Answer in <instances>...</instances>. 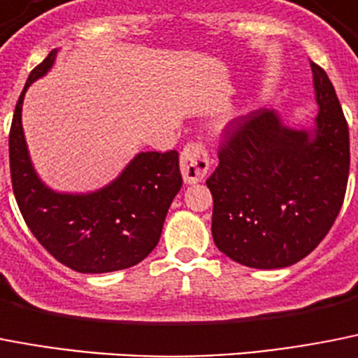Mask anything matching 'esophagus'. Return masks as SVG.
<instances>
[{"mask_svg": "<svg viewBox=\"0 0 358 358\" xmlns=\"http://www.w3.org/2000/svg\"><path fill=\"white\" fill-rule=\"evenodd\" d=\"M180 169L185 183H198L209 171V155L201 144H189L180 157Z\"/></svg>", "mask_w": 358, "mask_h": 358, "instance_id": "34e87169", "label": "esophagus"}]
</instances>
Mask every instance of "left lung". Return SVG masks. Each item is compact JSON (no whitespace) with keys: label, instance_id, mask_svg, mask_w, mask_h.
I'll list each match as a JSON object with an SVG mask.
<instances>
[{"label":"left lung","instance_id":"left-lung-1","mask_svg":"<svg viewBox=\"0 0 358 358\" xmlns=\"http://www.w3.org/2000/svg\"><path fill=\"white\" fill-rule=\"evenodd\" d=\"M317 115L310 129L275 110L236 120L207 180L217 250L250 268H285L308 256L346 194L350 133L334 85L312 63Z\"/></svg>","mask_w":358,"mask_h":358}]
</instances>
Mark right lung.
Returning <instances> with one entry per match:
<instances>
[{
    "label": "right lung",
    "instance_id": "add662e5",
    "mask_svg": "<svg viewBox=\"0 0 358 358\" xmlns=\"http://www.w3.org/2000/svg\"><path fill=\"white\" fill-rule=\"evenodd\" d=\"M52 50L30 71L15 104L8 153L12 189L24 223L43 247L80 273H106L135 266L153 252L167 210L182 189L178 151H142L120 175L90 192H61L37 175L24 138V93L52 70Z\"/></svg>",
    "mask_w": 358,
    "mask_h": 358
}]
</instances>
